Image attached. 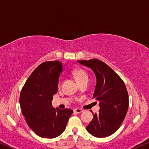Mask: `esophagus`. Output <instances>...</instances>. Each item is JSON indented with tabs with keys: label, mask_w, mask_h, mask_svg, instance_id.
<instances>
[{
	"label": "esophagus",
	"mask_w": 149,
	"mask_h": 149,
	"mask_svg": "<svg viewBox=\"0 0 149 149\" xmlns=\"http://www.w3.org/2000/svg\"><path fill=\"white\" fill-rule=\"evenodd\" d=\"M73 111L75 113H82L83 111V110L81 109H75L74 110H73Z\"/></svg>",
	"instance_id": "34e87169"
}]
</instances>
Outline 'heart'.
Segmentation results:
<instances>
[{"instance_id":"obj_1","label":"heart","mask_w":149,"mask_h":149,"mask_svg":"<svg viewBox=\"0 0 149 149\" xmlns=\"http://www.w3.org/2000/svg\"><path fill=\"white\" fill-rule=\"evenodd\" d=\"M73 75H74L75 78H76V80H79L80 79H82L84 78H86L87 76V74H86L85 71L82 69H76L74 71H73Z\"/></svg>"}]
</instances>
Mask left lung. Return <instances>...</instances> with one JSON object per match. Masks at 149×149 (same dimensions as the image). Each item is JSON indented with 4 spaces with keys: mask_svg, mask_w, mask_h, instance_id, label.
I'll return each instance as SVG.
<instances>
[{
    "mask_svg": "<svg viewBox=\"0 0 149 149\" xmlns=\"http://www.w3.org/2000/svg\"><path fill=\"white\" fill-rule=\"evenodd\" d=\"M92 69L96 78L93 97L99 102V113L86 126L90 134L97 137L112 135L125 120L129 107L126 86L118 75L107 64L97 59L78 61Z\"/></svg>",
    "mask_w": 149,
    "mask_h": 149,
    "instance_id": "8db88e82",
    "label": "left lung"
}]
</instances>
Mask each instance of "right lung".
<instances>
[{"label":"right lung","instance_id":"right-lung-1","mask_svg":"<svg viewBox=\"0 0 149 149\" xmlns=\"http://www.w3.org/2000/svg\"><path fill=\"white\" fill-rule=\"evenodd\" d=\"M63 70L61 62L42 63L30 75L20 93L22 113L28 126L41 137L54 138L61 135L73 113L71 109L52 106Z\"/></svg>","mask_w":149,"mask_h":149}]
</instances>
